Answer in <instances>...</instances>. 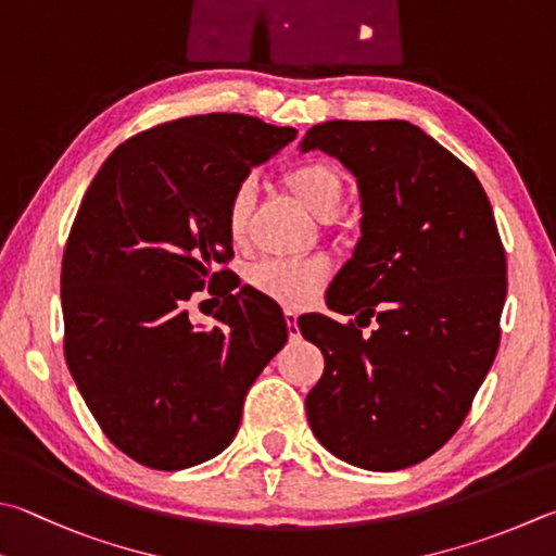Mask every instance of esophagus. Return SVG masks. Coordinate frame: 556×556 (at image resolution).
I'll return each instance as SVG.
<instances>
[{
	"label": "esophagus",
	"mask_w": 556,
	"mask_h": 556,
	"mask_svg": "<svg viewBox=\"0 0 556 556\" xmlns=\"http://www.w3.org/2000/svg\"><path fill=\"white\" fill-rule=\"evenodd\" d=\"M285 320H287L289 336H291V338H299V316H296V311L287 308V311H285Z\"/></svg>",
	"instance_id": "esophagus-1"
}]
</instances>
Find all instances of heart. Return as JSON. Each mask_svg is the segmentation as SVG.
Wrapping results in <instances>:
<instances>
[{"label":"heart","mask_w":556,"mask_h":556,"mask_svg":"<svg viewBox=\"0 0 556 556\" xmlns=\"http://www.w3.org/2000/svg\"><path fill=\"white\" fill-rule=\"evenodd\" d=\"M287 187L313 216L323 220L332 218L342 206L345 181L340 169L326 160H308L294 169H289ZM252 187L240 185L228 206V233L230 238L243 240L250 216ZM328 277V260L323 257H271L262 260L250 269V285L260 294L275 299L277 304L289 308H301L313 301Z\"/></svg>","instance_id":"1"}]
</instances>
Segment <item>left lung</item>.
I'll return each instance as SVG.
<instances>
[{
  "mask_svg": "<svg viewBox=\"0 0 556 556\" xmlns=\"http://www.w3.org/2000/svg\"><path fill=\"white\" fill-rule=\"evenodd\" d=\"M299 148L338 157L362 201V238L328 289V308L355 323L299 320L326 357L311 430L359 469L413 467L457 432L498 352L508 279L489 197L408 121H326Z\"/></svg>",
  "mask_w": 556,
  "mask_h": 556,
  "instance_id": "obj_1",
  "label": "left lung"
}]
</instances>
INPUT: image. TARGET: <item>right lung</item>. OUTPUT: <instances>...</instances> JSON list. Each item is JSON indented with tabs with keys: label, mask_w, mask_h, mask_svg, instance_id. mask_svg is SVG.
Segmentation results:
<instances>
[{
	"label": "right lung",
	"mask_w": 556,
	"mask_h": 556,
	"mask_svg": "<svg viewBox=\"0 0 556 556\" xmlns=\"http://www.w3.org/2000/svg\"><path fill=\"white\" fill-rule=\"evenodd\" d=\"M296 138L245 114L187 116L121 143L70 230L60 299L65 359L99 428L150 469L224 452L243 401L289 338L271 299L224 269L230 199L250 169ZM208 286L220 327L188 320Z\"/></svg>",
	"instance_id": "right-lung-1"
}]
</instances>
